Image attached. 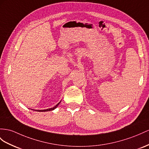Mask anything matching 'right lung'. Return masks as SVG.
<instances>
[{
  "label": "right lung",
  "mask_w": 149,
  "mask_h": 149,
  "mask_svg": "<svg viewBox=\"0 0 149 149\" xmlns=\"http://www.w3.org/2000/svg\"><path fill=\"white\" fill-rule=\"evenodd\" d=\"M61 102V101L58 102V104H57L55 107H53V108H49V109H42V110H36V109H32V110H33V111H40V112H43V111H52V110H53V109H55V108H56L57 107H58V106L59 105V104Z\"/></svg>",
  "instance_id": "right-lung-1"
}]
</instances>
